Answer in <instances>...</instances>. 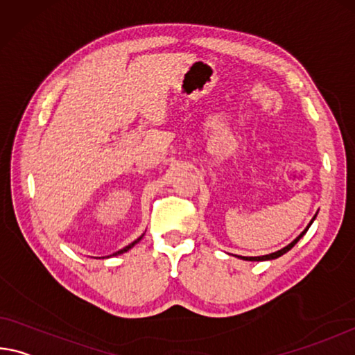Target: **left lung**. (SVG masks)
Here are the masks:
<instances>
[{
  "label": "left lung",
  "mask_w": 355,
  "mask_h": 355,
  "mask_svg": "<svg viewBox=\"0 0 355 355\" xmlns=\"http://www.w3.org/2000/svg\"><path fill=\"white\" fill-rule=\"evenodd\" d=\"M314 218H316V216H314ZM314 218H313V219H314ZM311 223H313V221H311ZM311 223L308 224V227L311 226ZM308 227H306L305 230H303V232H302V234L299 235V237H297L294 241H292V243H289V245L286 246V248H283V250H279V251H277V252H272V254H267V256H257V257H245V256L241 257V256H240V259H243V261H270V259H277V257H279V256H283L284 252H288V251L292 248V246H294V245L297 243V241H299V240L303 237V235H305Z\"/></svg>",
  "instance_id": "obj_1"
}]
</instances>
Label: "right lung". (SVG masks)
Masks as SVG:
<instances>
[{
  "mask_svg": "<svg viewBox=\"0 0 355 355\" xmlns=\"http://www.w3.org/2000/svg\"><path fill=\"white\" fill-rule=\"evenodd\" d=\"M140 239H142V237H139L137 240H134L131 245H128V246H125V248H123V250H120V251H116V252H115V256H116V254H121V252H125V251H128L129 248H132V246H134V245H136V243H137V241H139Z\"/></svg>",
  "mask_w": 355,
  "mask_h": 355,
  "instance_id": "add662e5",
  "label": "right lung"
}]
</instances>
